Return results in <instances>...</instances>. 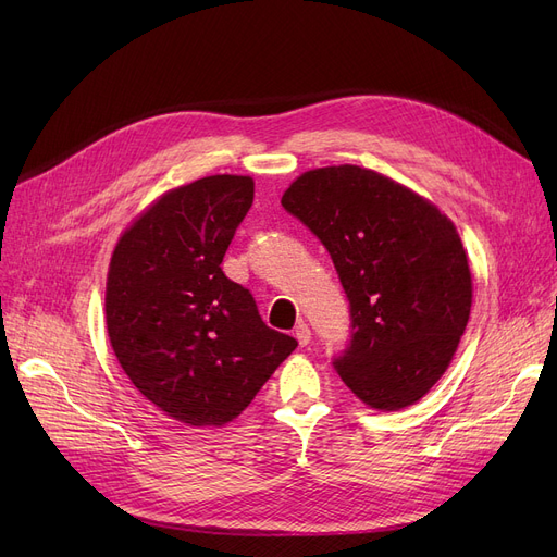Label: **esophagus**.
<instances>
[{
  "label": "esophagus",
  "mask_w": 557,
  "mask_h": 557,
  "mask_svg": "<svg viewBox=\"0 0 557 557\" xmlns=\"http://www.w3.org/2000/svg\"><path fill=\"white\" fill-rule=\"evenodd\" d=\"M294 336H296L298 343L305 347V345H309V341H311V330H309L305 323H300V325H296Z\"/></svg>",
  "instance_id": "34e87169"
}]
</instances>
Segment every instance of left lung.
<instances>
[{
  "label": "left lung",
  "mask_w": 557,
  "mask_h": 557,
  "mask_svg": "<svg viewBox=\"0 0 557 557\" xmlns=\"http://www.w3.org/2000/svg\"><path fill=\"white\" fill-rule=\"evenodd\" d=\"M282 208L320 239L349 300L352 336L334 368L379 411L422 399L454 359L472 309V273L433 202L355 164L302 173Z\"/></svg>",
  "instance_id": "8db88e82"
}]
</instances>
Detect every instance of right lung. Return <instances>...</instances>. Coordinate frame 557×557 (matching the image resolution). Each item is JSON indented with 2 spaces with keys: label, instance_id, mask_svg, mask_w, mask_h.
Wrapping results in <instances>:
<instances>
[{
  "label": "right lung",
  "instance_id": "right-lung-1",
  "mask_svg": "<svg viewBox=\"0 0 557 557\" xmlns=\"http://www.w3.org/2000/svg\"><path fill=\"white\" fill-rule=\"evenodd\" d=\"M255 196L250 175H208L162 194L116 242L106 325L135 388L169 418L242 416L298 341L263 323L221 261Z\"/></svg>",
  "mask_w": 557,
  "mask_h": 557
}]
</instances>
